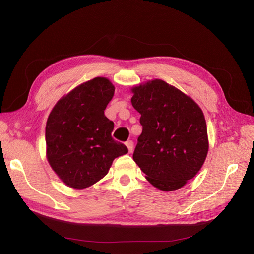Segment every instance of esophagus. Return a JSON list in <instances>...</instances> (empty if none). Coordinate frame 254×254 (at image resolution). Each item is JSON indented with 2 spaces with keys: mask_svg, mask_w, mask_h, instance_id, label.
I'll list each match as a JSON object with an SVG mask.
<instances>
[{
  "mask_svg": "<svg viewBox=\"0 0 254 254\" xmlns=\"http://www.w3.org/2000/svg\"><path fill=\"white\" fill-rule=\"evenodd\" d=\"M126 145H127V149H128V152L132 153L133 147H134L133 142H132V141H127V142H126Z\"/></svg>",
  "mask_w": 254,
  "mask_h": 254,
  "instance_id": "34e87169",
  "label": "esophagus"
}]
</instances>
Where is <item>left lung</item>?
Returning <instances> with one entry per match:
<instances>
[{"mask_svg": "<svg viewBox=\"0 0 254 254\" xmlns=\"http://www.w3.org/2000/svg\"><path fill=\"white\" fill-rule=\"evenodd\" d=\"M131 91L143 127L133 159L155 188L178 190L196 176L206 159L203 111L191 97L163 79L148 80Z\"/></svg>", "mask_w": 254, "mask_h": 254, "instance_id": "8db88e82", "label": "left lung"}]
</instances>
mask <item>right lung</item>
Listing matches in <instances>:
<instances>
[{
    "mask_svg": "<svg viewBox=\"0 0 254 254\" xmlns=\"http://www.w3.org/2000/svg\"><path fill=\"white\" fill-rule=\"evenodd\" d=\"M113 95L109 79L95 77L64 95L48 117L47 159L67 187L82 190L95 185L115 158L127 153L112 138L113 122L105 116Z\"/></svg>",
    "mask_w": 254,
    "mask_h": 254,
    "instance_id": "obj_1",
    "label": "right lung"
}]
</instances>
